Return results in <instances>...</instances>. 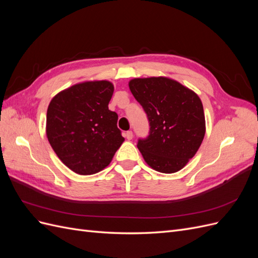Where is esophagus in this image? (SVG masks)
I'll return each instance as SVG.
<instances>
[{
    "label": "esophagus",
    "instance_id": "1",
    "mask_svg": "<svg viewBox=\"0 0 258 258\" xmlns=\"http://www.w3.org/2000/svg\"><path fill=\"white\" fill-rule=\"evenodd\" d=\"M124 137H126L128 140H132V138H134V132H132L131 130L127 131L126 134H124Z\"/></svg>",
    "mask_w": 258,
    "mask_h": 258
}]
</instances>
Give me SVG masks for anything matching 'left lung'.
<instances>
[{"instance_id": "8db88e82", "label": "left lung", "mask_w": 258, "mask_h": 258, "mask_svg": "<svg viewBox=\"0 0 258 258\" xmlns=\"http://www.w3.org/2000/svg\"><path fill=\"white\" fill-rule=\"evenodd\" d=\"M129 88L146 113L150 132L138 148L150 167L174 173L191 159L206 134L201 100L194 91L167 77L135 79Z\"/></svg>"}]
</instances>
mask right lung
<instances>
[{
  "mask_svg": "<svg viewBox=\"0 0 258 258\" xmlns=\"http://www.w3.org/2000/svg\"><path fill=\"white\" fill-rule=\"evenodd\" d=\"M114 86L107 81L85 82L54 96L48 105L46 134L64 165L82 175L110 165L123 142L118 115L108 110Z\"/></svg>",
  "mask_w": 258,
  "mask_h": 258,
  "instance_id": "add662e5",
  "label": "right lung"
}]
</instances>
